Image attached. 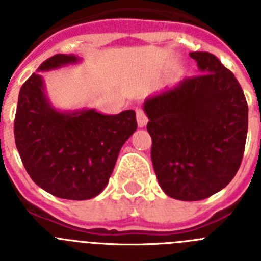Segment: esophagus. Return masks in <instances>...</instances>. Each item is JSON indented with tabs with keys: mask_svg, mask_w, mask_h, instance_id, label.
<instances>
[{
	"mask_svg": "<svg viewBox=\"0 0 261 261\" xmlns=\"http://www.w3.org/2000/svg\"><path fill=\"white\" fill-rule=\"evenodd\" d=\"M136 115H137L138 126H140V128H144V126L147 124V117H146V115H145L144 110H141V108H137V110H136Z\"/></svg>",
	"mask_w": 261,
	"mask_h": 261,
	"instance_id": "obj_1",
	"label": "esophagus"
}]
</instances>
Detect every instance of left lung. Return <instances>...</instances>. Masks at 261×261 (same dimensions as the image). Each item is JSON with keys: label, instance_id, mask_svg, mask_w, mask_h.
<instances>
[{"label": "left lung", "instance_id": "left-lung-1", "mask_svg": "<svg viewBox=\"0 0 261 261\" xmlns=\"http://www.w3.org/2000/svg\"><path fill=\"white\" fill-rule=\"evenodd\" d=\"M201 74L146 98L151 162L163 192L197 201L225 188L239 170L248 128L243 90L214 55L191 52Z\"/></svg>", "mask_w": 261, "mask_h": 261}]
</instances>
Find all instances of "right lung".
Listing matches in <instances>:
<instances>
[{"mask_svg":"<svg viewBox=\"0 0 261 261\" xmlns=\"http://www.w3.org/2000/svg\"><path fill=\"white\" fill-rule=\"evenodd\" d=\"M74 55L45 60L20 87L14 121L15 145L31 179L50 195L89 200L105 190L120 149L137 129L136 112L100 114L94 108L57 110L39 71L74 65Z\"/></svg>","mask_w":261,"mask_h":261,"instance_id":"1","label":"right lung"}]
</instances>
